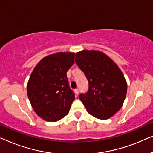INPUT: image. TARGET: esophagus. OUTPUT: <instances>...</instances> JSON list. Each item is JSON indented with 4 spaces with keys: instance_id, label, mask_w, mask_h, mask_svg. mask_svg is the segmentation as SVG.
Wrapping results in <instances>:
<instances>
[{
    "instance_id": "1",
    "label": "esophagus",
    "mask_w": 153,
    "mask_h": 153,
    "mask_svg": "<svg viewBox=\"0 0 153 153\" xmlns=\"http://www.w3.org/2000/svg\"><path fill=\"white\" fill-rule=\"evenodd\" d=\"M74 93H75V94H76V95H77L79 94V89L78 88H76L74 90Z\"/></svg>"
}]
</instances>
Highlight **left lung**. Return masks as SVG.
Masks as SVG:
<instances>
[{
	"label": "left lung",
	"mask_w": 153,
	"mask_h": 153,
	"mask_svg": "<svg viewBox=\"0 0 153 153\" xmlns=\"http://www.w3.org/2000/svg\"><path fill=\"white\" fill-rule=\"evenodd\" d=\"M75 62L88 81V91L79 95L87 111L102 120L114 116L122 107L127 89L117 65L104 53L94 50L77 52Z\"/></svg>",
	"instance_id": "8db88e82"
}]
</instances>
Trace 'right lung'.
<instances>
[{
    "label": "right lung",
    "mask_w": 153,
    "mask_h": 153,
    "mask_svg": "<svg viewBox=\"0 0 153 153\" xmlns=\"http://www.w3.org/2000/svg\"><path fill=\"white\" fill-rule=\"evenodd\" d=\"M74 53L59 52L44 58L35 66L27 85L35 112L45 120L56 122L68 114L75 94L67 72L74 62Z\"/></svg>",
    "instance_id": "obj_1"
}]
</instances>
